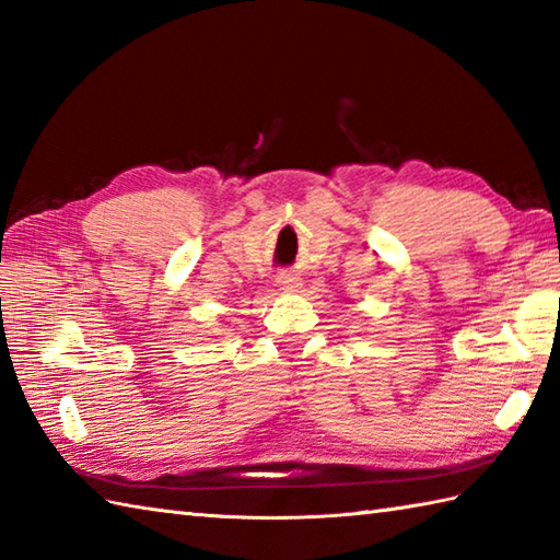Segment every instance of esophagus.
Here are the masks:
<instances>
[{"label": "esophagus", "instance_id": "obj_1", "mask_svg": "<svg viewBox=\"0 0 560 560\" xmlns=\"http://www.w3.org/2000/svg\"><path fill=\"white\" fill-rule=\"evenodd\" d=\"M277 283H279V289H283V291H295L301 287V279L291 271H281L277 277Z\"/></svg>", "mask_w": 560, "mask_h": 560}]
</instances>
